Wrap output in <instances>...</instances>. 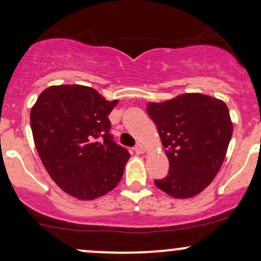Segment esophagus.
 Segmentation results:
<instances>
[{"mask_svg":"<svg viewBox=\"0 0 261 261\" xmlns=\"http://www.w3.org/2000/svg\"><path fill=\"white\" fill-rule=\"evenodd\" d=\"M134 151H136L137 154H143L145 151V149L142 144H137L136 146H134Z\"/></svg>","mask_w":261,"mask_h":261,"instance_id":"1","label":"esophagus"}]
</instances>
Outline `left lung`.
<instances>
[{
    "label": "left lung",
    "mask_w": 261,
    "mask_h": 261,
    "mask_svg": "<svg viewBox=\"0 0 261 261\" xmlns=\"http://www.w3.org/2000/svg\"><path fill=\"white\" fill-rule=\"evenodd\" d=\"M156 124L169 172L155 185L175 198H190L206 189L218 174L233 133L227 105L221 99L184 93L146 106Z\"/></svg>",
    "instance_id": "1"
}]
</instances>
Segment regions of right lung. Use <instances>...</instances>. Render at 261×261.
Returning a JSON list of instances; mask_svg holds the SVG:
<instances>
[{
  "mask_svg": "<svg viewBox=\"0 0 261 261\" xmlns=\"http://www.w3.org/2000/svg\"><path fill=\"white\" fill-rule=\"evenodd\" d=\"M118 99L107 101L83 85L50 86L31 111L34 144L44 168L63 191L95 200L112 191L129 159L113 142L108 115Z\"/></svg>",
  "mask_w": 261,
  "mask_h": 261,
  "instance_id": "right-lung-1",
  "label": "right lung"
}]
</instances>
